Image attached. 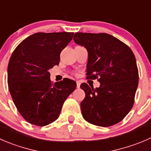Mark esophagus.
<instances>
[{"instance_id": "1", "label": "esophagus", "mask_w": 151, "mask_h": 151, "mask_svg": "<svg viewBox=\"0 0 151 151\" xmlns=\"http://www.w3.org/2000/svg\"><path fill=\"white\" fill-rule=\"evenodd\" d=\"M80 82L77 81V88H80Z\"/></svg>"}]
</instances>
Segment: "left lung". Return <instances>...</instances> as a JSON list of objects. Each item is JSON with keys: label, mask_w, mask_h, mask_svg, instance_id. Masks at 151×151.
Masks as SVG:
<instances>
[{"label": "left lung", "mask_w": 151, "mask_h": 151, "mask_svg": "<svg viewBox=\"0 0 151 151\" xmlns=\"http://www.w3.org/2000/svg\"><path fill=\"white\" fill-rule=\"evenodd\" d=\"M74 43L87 49V78L97 79L99 88L86 83L80 88L86 96L80 103L85 120L109 127L122 121L132 108L139 83L137 61L126 44L106 33L77 32Z\"/></svg>", "instance_id": "left-lung-1"}]
</instances>
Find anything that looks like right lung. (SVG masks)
Masks as SVG:
<instances>
[{"label": "right lung", "mask_w": 151, "mask_h": 151, "mask_svg": "<svg viewBox=\"0 0 151 151\" xmlns=\"http://www.w3.org/2000/svg\"><path fill=\"white\" fill-rule=\"evenodd\" d=\"M73 35L65 32L33 34L10 58L9 90L19 113L32 125L45 126L55 122L65 100L76 89V82L68 78L52 84L49 72L59 65L60 55Z\"/></svg>", "instance_id": "1"}]
</instances>
